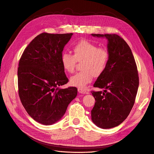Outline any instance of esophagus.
I'll return each instance as SVG.
<instances>
[{"instance_id":"esophagus-1","label":"esophagus","mask_w":154,"mask_h":154,"mask_svg":"<svg viewBox=\"0 0 154 154\" xmlns=\"http://www.w3.org/2000/svg\"><path fill=\"white\" fill-rule=\"evenodd\" d=\"M78 91L80 93H82V94H88L89 92L85 90H83V89H78Z\"/></svg>"}]
</instances>
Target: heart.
<instances>
[{
	"instance_id": "1",
	"label": "heart",
	"mask_w": 154,
	"mask_h": 154,
	"mask_svg": "<svg viewBox=\"0 0 154 154\" xmlns=\"http://www.w3.org/2000/svg\"><path fill=\"white\" fill-rule=\"evenodd\" d=\"M73 52V56L67 52L61 54V65L66 72L73 73L77 61H82V71L72 76L70 82L71 85L84 90L93 77L100 76L105 71L109 60V53L106 48L99 47L97 44L86 39L74 45Z\"/></svg>"
}]
</instances>
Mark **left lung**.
I'll use <instances>...</instances> for the list:
<instances>
[{
  "label": "left lung",
  "mask_w": 154,
  "mask_h": 154,
  "mask_svg": "<svg viewBox=\"0 0 154 154\" xmlns=\"http://www.w3.org/2000/svg\"><path fill=\"white\" fill-rule=\"evenodd\" d=\"M107 39L109 60L106 69L93 86L104 88L92 91L95 99L91 110V120L98 127L110 128L122 123L134 104L139 86L138 72L131 49L117 34H92Z\"/></svg>",
  "instance_id": "1"
}]
</instances>
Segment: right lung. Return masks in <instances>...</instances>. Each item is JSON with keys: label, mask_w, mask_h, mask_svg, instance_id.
<instances>
[{"label": "right lung", "mask_w": 154, "mask_h": 154, "mask_svg": "<svg viewBox=\"0 0 154 154\" xmlns=\"http://www.w3.org/2000/svg\"><path fill=\"white\" fill-rule=\"evenodd\" d=\"M72 35L43 32L32 39L20 59V99L29 115L43 125H52L60 120L77 95L75 87L58 88L68 82L61 56Z\"/></svg>", "instance_id": "right-lung-1"}]
</instances>
